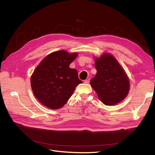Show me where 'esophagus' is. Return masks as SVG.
Wrapping results in <instances>:
<instances>
[{
	"instance_id": "obj_1",
	"label": "esophagus",
	"mask_w": 155,
	"mask_h": 155,
	"mask_svg": "<svg viewBox=\"0 0 155 155\" xmlns=\"http://www.w3.org/2000/svg\"><path fill=\"white\" fill-rule=\"evenodd\" d=\"M89 82H90V80H89V79H87V80H85V81H84V83L85 84H88V83H89Z\"/></svg>"
}]
</instances>
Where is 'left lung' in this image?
<instances>
[{
  "label": "left lung",
  "mask_w": 155,
  "mask_h": 155,
  "mask_svg": "<svg viewBox=\"0 0 155 155\" xmlns=\"http://www.w3.org/2000/svg\"><path fill=\"white\" fill-rule=\"evenodd\" d=\"M97 74L91 80V85L103 104L114 105L124 99L130 83L124 69L110 54L95 58Z\"/></svg>",
  "instance_id": "obj_1"
}]
</instances>
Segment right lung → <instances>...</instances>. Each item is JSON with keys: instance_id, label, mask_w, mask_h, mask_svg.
Instances as JSON below:
<instances>
[{"instance_id": "add662e5", "label": "right lung", "mask_w": 155, "mask_h": 155, "mask_svg": "<svg viewBox=\"0 0 155 155\" xmlns=\"http://www.w3.org/2000/svg\"><path fill=\"white\" fill-rule=\"evenodd\" d=\"M77 53L64 50L47 55L35 68L31 78L32 92L41 104L51 109H58L67 103L76 87L82 83L78 72L69 65Z\"/></svg>"}]
</instances>
